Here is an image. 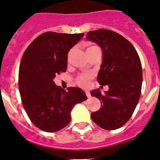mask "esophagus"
<instances>
[{
  "label": "esophagus",
  "instance_id": "1",
  "mask_svg": "<svg viewBox=\"0 0 160 160\" xmlns=\"http://www.w3.org/2000/svg\"><path fill=\"white\" fill-rule=\"evenodd\" d=\"M86 95H87V97H88V98H90V93L88 91H86Z\"/></svg>",
  "mask_w": 160,
  "mask_h": 160
}]
</instances>
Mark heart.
Here are the masks:
<instances>
[{"label":"heart","instance_id":"obj_1","mask_svg":"<svg viewBox=\"0 0 160 160\" xmlns=\"http://www.w3.org/2000/svg\"><path fill=\"white\" fill-rule=\"evenodd\" d=\"M96 47V46H90V47L88 48L87 51L88 50L93 49V48ZM92 74L90 73H85V74H82V75H80L76 80V83L79 85V86L82 87V88H86L87 86L89 83L90 80L92 79Z\"/></svg>","mask_w":160,"mask_h":160}]
</instances>
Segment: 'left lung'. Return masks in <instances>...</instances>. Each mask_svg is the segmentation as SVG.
<instances>
[{
  "label": "left lung",
  "mask_w": 160,
  "mask_h": 160,
  "mask_svg": "<svg viewBox=\"0 0 160 160\" xmlns=\"http://www.w3.org/2000/svg\"><path fill=\"white\" fill-rule=\"evenodd\" d=\"M86 38L102 49L98 82L109 87L104 94L99 90L90 92L102 103L99 111L92 113L91 118L104 129L115 130L129 120L139 101L142 83L141 61L132 43L114 31H90Z\"/></svg>",
  "instance_id": "obj_1"
}]
</instances>
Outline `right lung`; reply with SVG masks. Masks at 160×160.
I'll list each match as a JSON object with an SVG mask.
<instances>
[{"label":"right lung","instance_id":"right-lung-1","mask_svg":"<svg viewBox=\"0 0 160 160\" xmlns=\"http://www.w3.org/2000/svg\"><path fill=\"white\" fill-rule=\"evenodd\" d=\"M83 35L44 32L24 52L19 67V92L31 122L42 131L63 128L70 123L73 106L88 99L80 88L70 87L65 90L53 81L57 74L67 71V54Z\"/></svg>","mask_w":160,"mask_h":160}]
</instances>
